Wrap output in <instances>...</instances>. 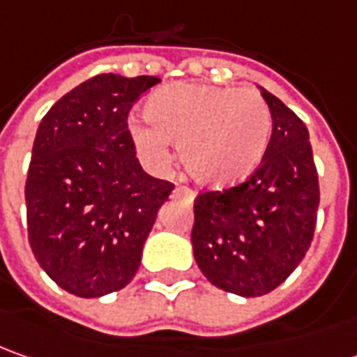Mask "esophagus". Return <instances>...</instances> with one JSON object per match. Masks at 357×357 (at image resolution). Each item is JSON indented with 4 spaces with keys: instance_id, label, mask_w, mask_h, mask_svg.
Returning a JSON list of instances; mask_svg holds the SVG:
<instances>
[{
    "instance_id": "34e87169",
    "label": "esophagus",
    "mask_w": 357,
    "mask_h": 357,
    "mask_svg": "<svg viewBox=\"0 0 357 357\" xmlns=\"http://www.w3.org/2000/svg\"><path fill=\"white\" fill-rule=\"evenodd\" d=\"M174 193H176V197H181V199H185V202H190V203L195 199V193H193L190 188H183V185H181V188H176Z\"/></svg>"
}]
</instances>
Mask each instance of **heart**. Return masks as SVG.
<instances>
[{
	"label": "heart",
	"instance_id": "1",
	"mask_svg": "<svg viewBox=\"0 0 357 357\" xmlns=\"http://www.w3.org/2000/svg\"><path fill=\"white\" fill-rule=\"evenodd\" d=\"M146 118L130 122L140 158L154 169L169 162L176 144L181 166L195 181L227 188L247 179L263 162L273 118L252 89L178 82L154 93Z\"/></svg>",
	"mask_w": 357,
	"mask_h": 357
}]
</instances>
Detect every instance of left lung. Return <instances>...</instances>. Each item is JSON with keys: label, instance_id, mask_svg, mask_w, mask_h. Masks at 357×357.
Instances as JSON below:
<instances>
[{"label": "left lung", "instance_id": "obj_1", "mask_svg": "<svg viewBox=\"0 0 357 357\" xmlns=\"http://www.w3.org/2000/svg\"><path fill=\"white\" fill-rule=\"evenodd\" d=\"M259 89L273 118L261 167L235 188L202 193L191 231L193 257L205 278L245 298L275 290L301 264L320 205L306 124Z\"/></svg>", "mask_w": 357, "mask_h": 357}]
</instances>
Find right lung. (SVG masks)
<instances>
[{
  "instance_id": "1",
  "label": "right lung",
  "mask_w": 357,
  "mask_h": 357,
  "mask_svg": "<svg viewBox=\"0 0 357 357\" xmlns=\"http://www.w3.org/2000/svg\"><path fill=\"white\" fill-rule=\"evenodd\" d=\"M158 77H93L59 98L37 128L25 183L31 251L80 298L124 289L174 185L142 169L132 102Z\"/></svg>"
}]
</instances>
